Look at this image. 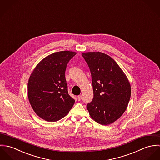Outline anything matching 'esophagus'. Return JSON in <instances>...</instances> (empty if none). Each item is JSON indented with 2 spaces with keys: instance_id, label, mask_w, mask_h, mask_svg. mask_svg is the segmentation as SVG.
I'll return each instance as SVG.
<instances>
[{
  "instance_id": "esophagus-1",
  "label": "esophagus",
  "mask_w": 160,
  "mask_h": 160,
  "mask_svg": "<svg viewBox=\"0 0 160 160\" xmlns=\"http://www.w3.org/2000/svg\"><path fill=\"white\" fill-rule=\"evenodd\" d=\"M81 99H82V95H78V100L79 101H80Z\"/></svg>"
}]
</instances>
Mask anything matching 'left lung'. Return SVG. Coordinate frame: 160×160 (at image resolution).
Wrapping results in <instances>:
<instances>
[{
	"label": "left lung",
	"instance_id": "left-lung-1",
	"mask_svg": "<svg viewBox=\"0 0 160 160\" xmlns=\"http://www.w3.org/2000/svg\"><path fill=\"white\" fill-rule=\"evenodd\" d=\"M91 70L93 98L87 105L92 118L102 125L112 124L126 111L131 95L129 81L109 55L100 52H83Z\"/></svg>",
	"mask_w": 160,
	"mask_h": 160
}]
</instances>
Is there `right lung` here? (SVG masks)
<instances>
[{
	"instance_id": "add662e5",
	"label": "right lung",
	"mask_w": 160,
	"mask_h": 160,
	"mask_svg": "<svg viewBox=\"0 0 160 160\" xmlns=\"http://www.w3.org/2000/svg\"><path fill=\"white\" fill-rule=\"evenodd\" d=\"M76 54L65 50L47 56L37 65L29 78V103L36 114L46 121L61 119L74 104L75 100L68 92L65 74L69 61Z\"/></svg>"
}]
</instances>
